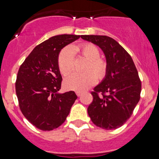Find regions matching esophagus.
<instances>
[{
  "instance_id": "34e87169",
  "label": "esophagus",
  "mask_w": 159,
  "mask_h": 159,
  "mask_svg": "<svg viewBox=\"0 0 159 159\" xmlns=\"http://www.w3.org/2000/svg\"><path fill=\"white\" fill-rule=\"evenodd\" d=\"M82 94H83V92H76V95H77V96H81V95H82Z\"/></svg>"
}]
</instances>
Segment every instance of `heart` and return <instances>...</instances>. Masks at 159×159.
Returning a JSON list of instances; mask_svg holds the SVG:
<instances>
[{
  "instance_id": "1",
  "label": "heart",
  "mask_w": 159,
  "mask_h": 159,
  "mask_svg": "<svg viewBox=\"0 0 159 159\" xmlns=\"http://www.w3.org/2000/svg\"><path fill=\"white\" fill-rule=\"evenodd\" d=\"M79 52L85 58L89 60V63L85 67L84 73H72L64 80V86L67 89L83 92L92 86L97 79L102 80L107 73V63L104 60L99 58L100 51L99 48L91 43H85L80 45L66 47L61 50L58 57V66L61 74L68 75L74 68L75 57L74 52Z\"/></svg>"
}]
</instances>
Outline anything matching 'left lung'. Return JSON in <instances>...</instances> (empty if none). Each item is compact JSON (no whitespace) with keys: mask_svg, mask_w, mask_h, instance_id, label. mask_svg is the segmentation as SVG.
Segmentation results:
<instances>
[{"mask_svg":"<svg viewBox=\"0 0 159 159\" xmlns=\"http://www.w3.org/2000/svg\"><path fill=\"white\" fill-rule=\"evenodd\" d=\"M81 38L102 49L108 66L105 78L92 92L93 101L88 108V116L97 127L119 128L129 119L140 99L141 81L134 61L111 37L84 35Z\"/></svg>","mask_w":159,"mask_h":159,"instance_id":"8db88e82","label":"left lung"}]
</instances>
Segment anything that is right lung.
I'll use <instances>...</instances> for the list:
<instances>
[{
	"instance_id": "1",
	"label": "right lung",
	"mask_w": 159,
	"mask_h": 159,
	"mask_svg": "<svg viewBox=\"0 0 159 159\" xmlns=\"http://www.w3.org/2000/svg\"><path fill=\"white\" fill-rule=\"evenodd\" d=\"M80 37L58 35L36 46L20 65L16 93L22 114L36 128L52 130L64 123L77 99L72 91L58 93L62 76L58 66L60 51Z\"/></svg>"
}]
</instances>
